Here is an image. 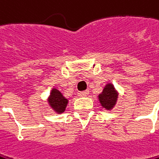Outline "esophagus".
Wrapping results in <instances>:
<instances>
[{"label": "esophagus", "mask_w": 159, "mask_h": 159, "mask_svg": "<svg viewBox=\"0 0 159 159\" xmlns=\"http://www.w3.org/2000/svg\"><path fill=\"white\" fill-rule=\"evenodd\" d=\"M89 94V91L88 90H85V91H82V92H79L78 93V96L79 97H85Z\"/></svg>", "instance_id": "obj_1"}]
</instances>
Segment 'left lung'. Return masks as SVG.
<instances>
[{"label":"left lung","instance_id":"obj_1","mask_svg":"<svg viewBox=\"0 0 159 159\" xmlns=\"http://www.w3.org/2000/svg\"><path fill=\"white\" fill-rule=\"evenodd\" d=\"M98 99L102 107L107 110H110L115 106L117 99V93L115 90L113 84L109 83L104 87L102 93L98 96Z\"/></svg>","mask_w":159,"mask_h":159}]
</instances>
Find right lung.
<instances>
[{
  "instance_id": "1",
  "label": "right lung",
  "mask_w": 159,
  "mask_h": 159,
  "mask_svg": "<svg viewBox=\"0 0 159 159\" xmlns=\"http://www.w3.org/2000/svg\"><path fill=\"white\" fill-rule=\"evenodd\" d=\"M48 102H49L50 106L55 111L59 114H61V113H63L65 111V108H66L67 103H68V99L65 98L59 90L53 89L51 94H50V97L48 98Z\"/></svg>"
}]
</instances>
